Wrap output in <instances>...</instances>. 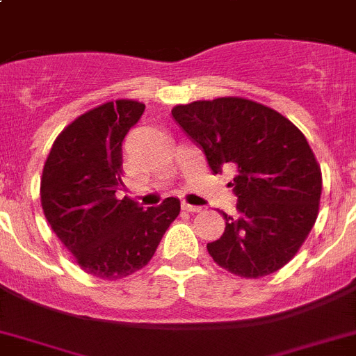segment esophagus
I'll return each mask as SVG.
<instances>
[{
    "instance_id": "esophagus-1",
    "label": "esophagus",
    "mask_w": 356,
    "mask_h": 356,
    "mask_svg": "<svg viewBox=\"0 0 356 356\" xmlns=\"http://www.w3.org/2000/svg\"><path fill=\"white\" fill-rule=\"evenodd\" d=\"M181 206H182V209H184V211H200V206H191V204H188L186 200H182L181 202Z\"/></svg>"
}]
</instances>
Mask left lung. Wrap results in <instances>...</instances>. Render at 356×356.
I'll return each instance as SVG.
<instances>
[{
	"mask_svg": "<svg viewBox=\"0 0 356 356\" xmlns=\"http://www.w3.org/2000/svg\"><path fill=\"white\" fill-rule=\"evenodd\" d=\"M172 116L202 148L213 174L229 166L236 215L208 243L215 264L242 277L285 267L319 213L323 175L307 138L283 114L240 97L175 105Z\"/></svg>",
	"mask_w": 356,
	"mask_h": 356,
	"instance_id": "1",
	"label": "left lung"
}]
</instances>
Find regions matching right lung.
I'll return each mask as SVG.
<instances>
[{
	"instance_id": "right-lung-1",
	"label": "right lung",
	"mask_w": 356,
	"mask_h": 356,
	"mask_svg": "<svg viewBox=\"0 0 356 356\" xmlns=\"http://www.w3.org/2000/svg\"><path fill=\"white\" fill-rule=\"evenodd\" d=\"M145 104H102L71 122L49 150L41 177V206L54 233L82 270L120 280L152 259L177 218L181 202L168 197L157 208L116 199L122 186V143Z\"/></svg>"
}]
</instances>
